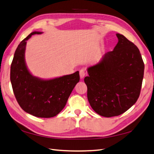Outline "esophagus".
Returning a JSON list of instances; mask_svg holds the SVG:
<instances>
[{
    "label": "esophagus",
    "mask_w": 154,
    "mask_h": 154,
    "mask_svg": "<svg viewBox=\"0 0 154 154\" xmlns=\"http://www.w3.org/2000/svg\"><path fill=\"white\" fill-rule=\"evenodd\" d=\"M85 75H86L85 71H84V70H80V76L81 79H82V78H84V76H85Z\"/></svg>",
    "instance_id": "esophagus-1"
}]
</instances>
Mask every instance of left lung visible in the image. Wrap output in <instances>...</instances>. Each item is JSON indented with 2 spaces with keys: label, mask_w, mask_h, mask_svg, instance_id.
Returning a JSON list of instances; mask_svg holds the SVG:
<instances>
[{
  "label": "left lung",
  "mask_w": 154,
  "mask_h": 154,
  "mask_svg": "<svg viewBox=\"0 0 154 154\" xmlns=\"http://www.w3.org/2000/svg\"><path fill=\"white\" fill-rule=\"evenodd\" d=\"M116 36L118 42L114 51L88 68L89 76L84 78L91 107L106 118L123 114L136 102L143 78L139 49L122 34Z\"/></svg>",
  "instance_id": "8db88e82"
}]
</instances>
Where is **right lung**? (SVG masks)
Wrapping results in <instances>:
<instances>
[{"mask_svg":"<svg viewBox=\"0 0 154 154\" xmlns=\"http://www.w3.org/2000/svg\"><path fill=\"white\" fill-rule=\"evenodd\" d=\"M42 33L34 31L18 45L11 66V82L16 99L24 111L34 116L48 118L55 116L64 108L80 75L77 71L45 80L30 72L25 61L26 41L32 35Z\"/></svg>","mask_w":154,"mask_h":154,"instance_id":"right-lung-1","label":"right lung"}]
</instances>
